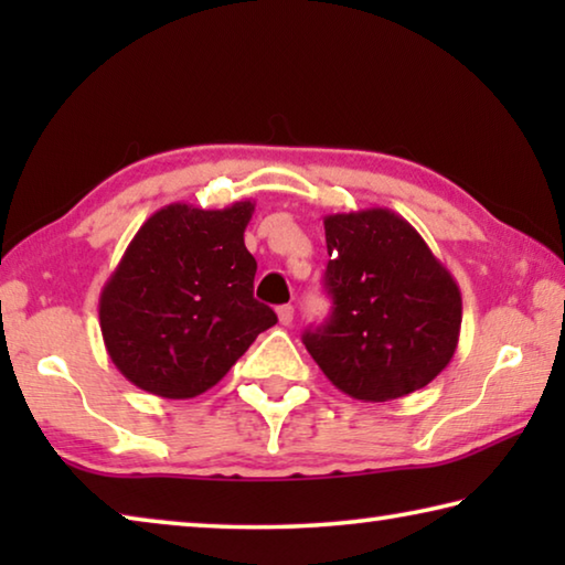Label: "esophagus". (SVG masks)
I'll return each mask as SVG.
<instances>
[{
  "instance_id": "34e87169",
  "label": "esophagus",
  "mask_w": 565,
  "mask_h": 565,
  "mask_svg": "<svg viewBox=\"0 0 565 565\" xmlns=\"http://www.w3.org/2000/svg\"><path fill=\"white\" fill-rule=\"evenodd\" d=\"M276 313H279V321L284 323V327H289V323L294 321V306L291 303H284L276 309Z\"/></svg>"
}]
</instances>
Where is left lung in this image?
I'll use <instances>...</instances> for the list:
<instances>
[{"instance_id":"left-lung-1","label":"left lung","mask_w":565,"mask_h":565,"mask_svg":"<svg viewBox=\"0 0 565 565\" xmlns=\"http://www.w3.org/2000/svg\"><path fill=\"white\" fill-rule=\"evenodd\" d=\"M331 296L327 323L303 333L333 386L359 401H394L441 374L461 333V291L404 216L361 209L323 216Z\"/></svg>"}]
</instances>
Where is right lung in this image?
I'll return each instance as SVG.
<instances>
[{
	"mask_svg": "<svg viewBox=\"0 0 565 565\" xmlns=\"http://www.w3.org/2000/svg\"><path fill=\"white\" fill-rule=\"evenodd\" d=\"M254 202L169 204L151 214L99 296L114 366L161 398H194L222 381L276 323L254 299L256 259L244 244Z\"/></svg>",
	"mask_w": 565,
	"mask_h": 565,
	"instance_id": "1",
	"label": "right lung"
}]
</instances>
